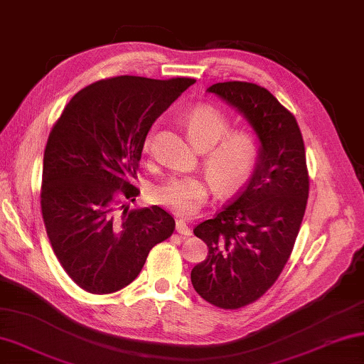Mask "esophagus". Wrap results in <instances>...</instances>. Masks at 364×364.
<instances>
[{
    "label": "esophagus",
    "mask_w": 364,
    "mask_h": 364,
    "mask_svg": "<svg viewBox=\"0 0 364 364\" xmlns=\"http://www.w3.org/2000/svg\"><path fill=\"white\" fill-rule=\"evenodd\" d=\"M176 231L179 232V235H182V236H191L190 226L185 223L183 220H177L176 222Z\"/></svg>",
    "instance_id": "1"
}]
</instances>
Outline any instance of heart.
<instances>
[{
  "mask_svg": "<svg viewBox=\"0 0 364 364\" xmlns=\"http://www.w3.org/2000/svg\"><path fill=\"white\" fill-rule=\"evenodd\" d=\"M190 141L208 149L204 166L212 183L220 193H230L244 183L258 161L259 146L249 132H230V120L214 106H198L185 119ZM154 150V132L147 136L144 152ZM209 182L200 176H174L150 188L155 204L190 217L208 198Z\"/></svg>",
  "mask_w": 364,
  "mask_h": 364,
  "instance_id": "1",
  "label": "heart"
}]
</instances>
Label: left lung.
<instances>
[{"mask_svg":"<svg viewBox=\"0 0 364 364\" xmlns=\"http://www.w3.org/2000/svg\"><path fill=\"white\" fill-rule=\"evenodd\" d=\"M208 92L235 107L259 141L245 187L193 230L209 249L191 269L193 289L220 309H239L263 296L289 262L306 212L309 174L298 122L272 93L239 80L218 82Z\"/></svg>","mask_w":364,"mask_h":364,"instance_id":"1","label":"left lung"}]
</instances>
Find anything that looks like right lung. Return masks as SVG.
<instances>
[{"label":"right lung","instance_id":"1","mask_svg":"<svg viewBox=\"0 0 364 364\" xmlns=\"http://www.w3.org/2000/svg\"><path fill=\"white\" fill-rule=\"evenodd\" d=\"M193 84L138 75L98 80L75 93L53 125L41 209L55 255L82 290L125 289L152 247L173 235L174 218L159 205L128 210L117 204L119 196L139 193L132 181L149 129Z\"/></svg>","mask_w":364,"mask_h":364}]
</instances>
